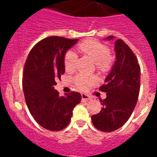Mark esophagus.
<instances>
[{
  "instance_id": "obj_1",
  "label": "esophagus",
  "mask_w": 157,
  "mask_h": 157,
  "mask_svg": "<svg viewBox=\"0 0 157 157\" xmlns=\"http://www.w3.org/2000/svg\"><path fill=\"white\" fill-rule=\"evenodd\" d=\"M81 97H82V101H83V102H86V101H88L90 99V97L88 96V95L86 94H84V93H82L81 94Z\"/></svg>"
}]
</instances>
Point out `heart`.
<instances>
[{"instance_id": "heart-1", "label": "heart", "mask_w": 157, "mask_h": 157, "mask_svg": "<svg viewBox=\"0 0 157 157\" xmlns=\"http://www.w3.org/2000/svg\"><path fill=\"white\" fill-rule=\"evenodd\" d=\"M77 49L80 53L86 55L96 63V68L100 72L105 73L112 68L114 58L110 54L108 45L96 39H87L79 44ZM77 55L73 51L66 52L64 58V68L67 72H72L76 69ZM97 80L95 77H87L83 74H78L74 78V83L77 88L86 90L96 83Z\"/></svg>"}]
</instances>
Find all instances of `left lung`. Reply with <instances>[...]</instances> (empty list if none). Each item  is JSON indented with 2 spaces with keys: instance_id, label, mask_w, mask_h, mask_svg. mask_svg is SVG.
<instances>
[{
  "instance_id": "8db88e82",
  "label": "left lung",
  "mask_w": 157,
  "mask_h": 157,
  "mask_svg": "<svg viewBox=\"0 0 157 157\" xmlns=\"http://www.w3.org/2000/svg\"><path fill=\"white\" fill-rule=\"evenodd\" d=\"M114 39L113 36L106 38ZM116 60L105 83L99 90L106 93L100 99L102 108L92 116L95 128L104 132H112L124 124L132 114L138 99L140 87V67L137 57L121 39L115 42Z\"/></svg>"
}]
</instances>
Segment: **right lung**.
Wrapping results in <instances>:
<instances>
[{
    "label": "right lung",
    "mask_w": 157,
    "mask_h": 157,
    "mask_svg": "<svg viewBox=\"0 0 157 157\" xmlns=\"http://www.w3.org/2000/svg\"><path fill=\"white\" fill-rule=\"evenodd\" d=\"M77 41L60 36L45 38L31 49L25 63L22 83L26 103L38 124L49 131L67 127L74 108L81 101L77 92L60 96L54 87L65 71L66 52Z\"/></svg>",
    "instance_id": "add662e5"
}]
</instances>
